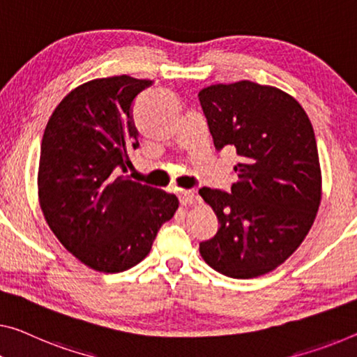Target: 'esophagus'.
Wrapping results in <instances>:
<instances>
[{"label": "esophagus", "instance_id": "obj_1", "mask_svg": "<svg viewBox=\"0 0 357 357\" xmlns=\"http://www.w3.org/2000/svg\"><path fill=\"white\" fill-rule=\"evenodd\" d=\"M178 199L183 206H191L197 201V195H196L195 190H182L178 193Z\"/></svg>", "mask_w": 357, "mask_h": 357}]
</instances>
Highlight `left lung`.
I'll return each mask as SVG.
<instances>
[{"instance_id":"left-lung-1","label":"left lung","mask_w":357,"mask_h":357,"mask_svg":"<svg viewBox=\"0 0 357 357\" xmlns=\"http://www.w3.org/2000/svg\"><path fill=\"white\" fill-rule=\"evenodd\" d=\"M197 97L215 150L231 146L239 156L229 193L199 190L218 218L199 254L228 278L261 276L297 250L319 209L314 130L300 103L271 86L213 84Z\"/></svg>"}]
</instances>
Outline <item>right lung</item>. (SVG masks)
Instances as JSON below:
<instances>
[{"label":"right lung","mask_w":357,"mask_h":357,"mask_svg":"<svg viewBox=\"0 0 357 357\" xmlns=\"http://www.w3.org/2000/svg\"><path fill=\"white\" fill-rule=\"evenodd\" d=\"M153 81L128 75L81 84L59 103L41 142L38 196L63 248L92 270L121 273L150 254L175 195L129 177L139 148L135 97Z\"/></svg>","instance_id":"right-lung-1"}]
</instances>
